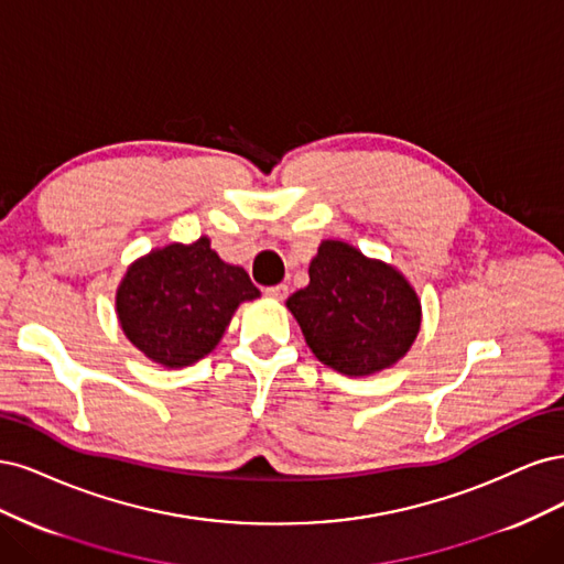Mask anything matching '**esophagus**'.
I'll use <instances>...</instances> for the list:
<instances>
[{"instance_id":"1","label":"esophagus","mask_w":564,"mask_h":564,"mask_svg":"<svg viewBox=\"0 0 564 564\" xmlns=\"http://www.w3.org/2000/svg\"><path fill=\"white\" fill-rule=\"evenodd\" d=\"M264 295L267 297H274L279 302H283L288 297V285L285 283H279V285H271V288H264Z\"/></svg>"}]
</instances>
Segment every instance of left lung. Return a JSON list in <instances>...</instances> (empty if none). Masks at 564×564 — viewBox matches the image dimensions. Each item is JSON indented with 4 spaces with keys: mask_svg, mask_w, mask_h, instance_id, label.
I'll list each match as a JSON object with an SVG mask.
<instances>
[{
    "mask_svg": "<svg viewBox=\"0 0 564 564\" xmlns=\"http://www.w3.org/2000/svg\"><path fill=\"white\" fill-rule=\"evenodd\" d=\"M308 349L351 377L384 370L420 333L422 306L393 267L341 241H325L308 267V285L288 297Z\"/></svg>",
    "mask_w": 564,
    "mask_h": 564,
    "instance_id": "left-lung-1",
    "label": "left lung"
}]
</instances>
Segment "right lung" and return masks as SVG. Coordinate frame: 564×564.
I'll use <instances>...</instances> for the list:
<instances>
[{"label":"right lung","mask_w":564,"mask_h":564,"mask_svg":"<svg viewBox=\"0 0 564 564\" xmlns=\"http://www.w3.org/2000/svg\"><path fill=\"white\" fill-rule=\"evenodd\" d=\"M260 297L241 267L210 250L206 236L171 243L135 262L117 290L121 328L135 347L166 368L204 358L220 341L236 306Z\"/></svg>","instance_id":"add662e5"}]
</instances>
